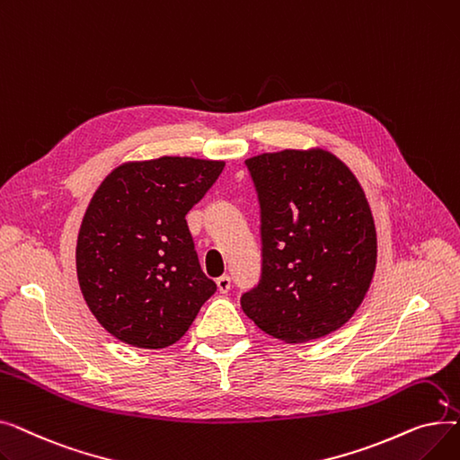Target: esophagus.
<instances>
[{
	"instance_id": "obj_1",
	"label": "esophagus",
	"mask_w": 460,
	"mask_h": 460,
	"mask_svg": "<svg viewBox=\"0 0 460 460\" xmlns=\"http://www.w3.org/2000/svg\"><path fill=\"white\" fill-rule=\"evenodd\" d=\"M216 285H217V291L220 293H227L231 288V278L229 276H220L216 279Z\"/></svg>"
}]
</instances>
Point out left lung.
I'll list each match as a JSON object with an SVG mask.
<instances>
[{"mask_svg": "<svg viewBox=\"0 0 460 460\" xmlns=\"http://www.w3.org/2000/svg\"><path fill=\"white\" fill-rule=\"evenodd\" d=\"M261 203L262 274L240 305L283 343L315 341L350 321L376 267L366 191L333 153L285 149L246 160Z\"/></svg>", "mask_w": 460, "mask_h": 460, "instance_id": "1", "label": "left lung"}]
</instances>
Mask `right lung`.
Segmentation results:
<instances>
[{"label": "right lung", "mask_w": 460, "mask_h": 460, "mask_svg": "<svg viewBox=\"0 0 460 460\" xmlns=\"http://www.w3.org/2000/svg\"><path fill=\"white\" fill-rule=\"evenodd\" d=\"M224 165L191 156L125 162L93 193L76 274L87 307L115 340L153 350L173 345L214 295L186 214Z\"/></svg>", "instance_id": "add662e5"}]
</instances>
